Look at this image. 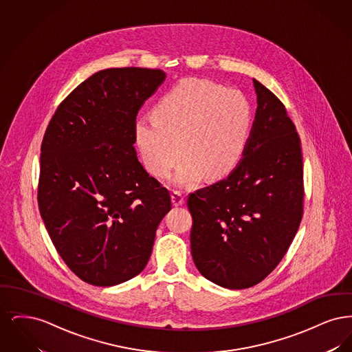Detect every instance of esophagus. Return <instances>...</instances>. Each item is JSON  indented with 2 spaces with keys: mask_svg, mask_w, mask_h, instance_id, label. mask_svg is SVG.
I'll use <instances>...</instances> for the list:
<instances>
[{
  "mask_svg": "<svg viewBox=\"0 0 352 352\" xmlns=\"http://www.w3.org/2000/svg\"><path fill=\"white\" fill-rule=\"evenodd\" d=\"M171 201L174 206H182L184 203V195L181 191L171 192Z\"/></svg>",
  "mask_w": 352,
  "mask_h": 352,
  "instance_id": "34e87169",
  "label": "esophagus"
}]
</instances>
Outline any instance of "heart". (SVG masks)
<instances>
[{"mask_svg": "<svg viewBox=\"0 0 352 352\" xmlns=\"http://www.w3.org/2000/svg\"><path fill=\"white\" fill-rule=\"evenodd\" d=\"M252 107L243 92L204 79H184L171 87L140 118L135 145L145 168L166 177L179 154L184 158L171 182L197 184L203 174L219 177L239 162L251 132Z\"/></svg>", "mask_w": 352, "mask_h": 352, "instance_id": "heart-1", "label": "heart"}]
</instances>
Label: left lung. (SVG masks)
<instances>
[{
  "mask_svg": "<svg viewBox=\"0 0 352 352\" xmlns=\"http://www.w3.org/2000/svg\"><path fill=\"white\" fill-rule=\"evenodd\" d=\"M257 109L247 146L227 178L191 192V254L227 289L261 283L278 265L303 212L301 140L285 105L253 79Z\"/></svg>",
  "mask_w": 352,
  "mask_h": 352,
  "instance_id": "1",
  "label": "left lung"
}]
</instances>
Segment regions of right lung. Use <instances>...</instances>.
Here are the masks:
<instances>
[{
	"label": "right lung",
	"mask_w": 352,
	"mask_h": 352,
	"mask_svg": "<svg viewBox=\"0 0 352 352\" xmlns=\"http://www.w3.org/2000/svg\"><path fill=\"white\" fill-rule=\"evenodd\" d=\"M162 69H102L60 102L41 146L39 212L80 280L113 286L140 274L171 210L168 188L138 161L135 118Z\"/></svg>",
	"instance_id": "1"
}]
</instances>
